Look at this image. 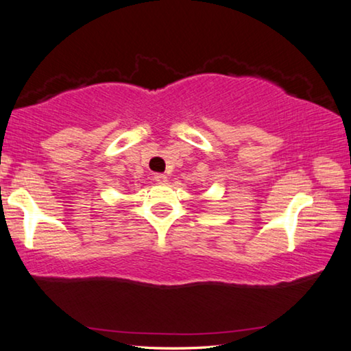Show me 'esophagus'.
Listing matches in <instances>:
<instances>
[{
    "mask_svg": "<svg viewBox=\"0 0 351 351\" xmlns=\"http://www.w3.org/2000/svg\"><path fill=\"white\" fill-rule=\"evenodd\" d=\"M167 180H169V176L164 175V173H156L154 175V181L159 182V184H165Z\"/></svg>",
    "mask_w": 351,
    "mask_h": 351,
    "instance_id": "esophagus-1",
    "label": "esophagus"
}]
</instances>
